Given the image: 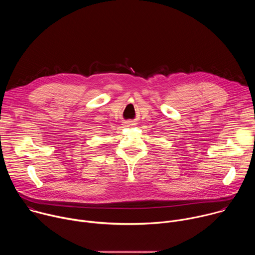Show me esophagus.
<instances>
[{
    "instance_id": "34e87169",
    "label": "esophagus",
    "mask_w": 255,
    "mask_h": 255,
    "mask_svg": "<svg viewBox=\"0 0 255 255\" xmlns=\"http://www.w3.org/2000/svg\"><path fill=\"white\" fill-rule=\"evenodd\" d=\"M128 125H134L133 123H128Z\"/></svg>"
}]
</instances>
